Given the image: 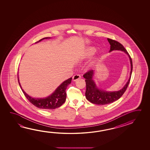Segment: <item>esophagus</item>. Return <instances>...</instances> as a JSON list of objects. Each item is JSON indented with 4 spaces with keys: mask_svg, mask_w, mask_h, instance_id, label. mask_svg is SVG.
Instances as JSON below:
<instances>
[{
    "mask_svg": "<svg viewBox=\"0 0 150 150\" xmlns=\"http://www.w3.org/2000/svg\"><path fill=\"white\" fill-rule=\"evenodd\" d=\"M81 75H80L79 74H75V75H74L73 77V79L74 81H76L77 79H81Z\"/></svg>",
    "mask_w": 150,
    "mask_h": 150,
    "instance_id": "esophagus-1",
    "label": "esophagus"
}]
</instances>
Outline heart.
<instances>
[{
  "instance_id": "b5f03b06",
  "label": "heart",
  "mask_w": 150,
  "mask_h": 150,
  "mask_svg": "<svg viewBox=\"0 0 150 150\" xmlns=\"http://www.w3.org/2000/svg\"><path fill=\"white\" fill-rule=\"evenodd\" d=\"M96 50L95 47H90L87 50L86 53H85V56L86 57H91L92 56L94 55L95 53H96Z\"/></svg>"
}]
</instances>
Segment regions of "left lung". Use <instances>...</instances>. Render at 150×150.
<instances>
[{
	"label": "left lung",
	"instance_id": "8db88e82",
	"mask_svg": "<svg viewBox=\"0 0 150 150\" xmlns=\"http://www.w3.org/2000/svg\"><path fill=\"white\" fill-rule=\"evenodd\" d=\"M108 40L110 45V52L113 50H121L123 51L129 55L131 65V70L129 79L126 85L122 89L116 92H106L104 91V90L98 89V88L96 86V84H95L94 81L92 79L94 74L93 70H89L87 71L85 74H84L83 77L85 79L86 86L85 96L87 100H89L90 102L97 105L108 104L118 100L126 91V89L129 86L133 69V64L131 57L127 52L126 49L123 46L121 43L115 40H111L110 38H108Z\"/></svg>",
	"mask_w": 150,
	"mask_h": 150
}]
</instances>
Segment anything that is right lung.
<instances>
[{
	"label": "right lung",
	"mask_w": 150,
	"mask_h": 150,
	"mask_svg": "<svg viewBox=\"0 0 150 150\" xmlns=\"http://www.w3.org/2000/svg\"><path fill=\"white\" fill-rule=\"evenodd\" d=\"M49 38L50 37L43 38L36 42H39L42 40L47 39ZM71 79L72 78L71 77L70 79L64 81L62 84H61L57 88L55 92H54L52 94L50 95V96L42 98H36L30 97L24 92V90L21 88V84L19 83L18 76V81L19 86L21 87V90L25 95V97H26L27 99L36 107L43 110H53L60 107L61 105L63 104L66 100V88L69 86V84L71 83Z\"/></svg>",
	"instance_id": "1"
}]
</instances>
